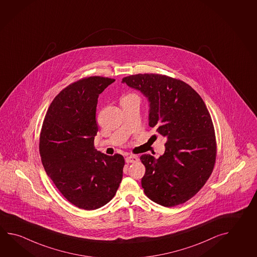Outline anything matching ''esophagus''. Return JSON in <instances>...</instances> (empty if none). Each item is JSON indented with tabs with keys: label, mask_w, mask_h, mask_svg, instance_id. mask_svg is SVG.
Segmentation results:
<instances>
[{
	"label": "esophagus",
	"mask_w": 257,
	"mask_h": 257,
	"mask_svg": "<svg viewBox=\"0 0 257 257\" xmlns=\"http://www.w3.org/2000/svg\"><path fill=\"white\" fill-rule=\"evenodd\" d=\"M138 161V157L137 156H129L125 158V162L128 163H136Z\"/></svg>",
	"instance_id": "1"
}]
</instances>
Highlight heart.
Here are the masks:
<instances>
[{
    "label": "heart",
    "mask_w": 257,
    "mask_h": 257,
    "mask_svg": "<svg viewBox=\"0 0 257 257\" xmlns=\"http://www.w3.org/2000/svg\"><path fill=\"white\" fill-rule=\"evenodd\" d=\"M130 99H138V96L136 94H127L123 96L120 100H130Z\"/></svg>",
    "instance_id": "obj_1"
}]
</instances>
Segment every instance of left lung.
Wrapping results in <instances>:
<instances>
[{
    "label": "left lung",
    "mask_w": 257,
    "mask_h": 257,
    "mask_svg": "<svg viewBox=\"0 0 257 257\" xmlns=\"http://www.w3.org/2000/svg\"><path fill=\"white\" fill-rule=\"evenodd\" d=\"M150 102L149 126L167 139L159 158L143 155L142 187L164 207L182 204L199 192L214 168V126L204 101L189 84L160 74H137L122 79Z\"/></svg>",
    "instance_id": "left-lung-1"
}]
</instances>
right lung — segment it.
Instances as JSON below:
<instances>
[{
  "instance_id": "1",
  "label": "right lung",
  "mask_w": 257,
  "mask_h": 257,
  "mask_svg": "<svg viewBox=\"0 0 257 257\" xmlns=\"http://www.w3.org/2000/svg\"><path fill=\"white\" fill-rule=\"evenodd\" d=\"M115 79L93 76L62 89L43 122L39 152L47 176L59 192L79 209L92 210L114 197L124 158L94 148L99 95Z\"/></svg>"
}]
</instances>
